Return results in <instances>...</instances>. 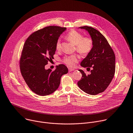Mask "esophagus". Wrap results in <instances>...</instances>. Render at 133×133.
<instances>
[{"label": "esophagus", "instance_id": "1", "mask_svg": "<svg viewBox=\"0 0 133 133\" xmlns=\"http://www.w3.org/2000/svg\"><path fill=\"white\" fill-rule=\"evenodd\" d=\"M74 69H72V68H69V72H71V71H74Z\"/></svg>", "mask_w": 133, "mask_h": 133}]
</instances>
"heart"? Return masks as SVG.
<instances>
[{
    "mask_svg": "<svg viewBox=\"0 0 133 133\" xmlns=\"http://www.w3.org/2000/svg\"><path fill=\"white\" fill-rule=\"evenodd\" d=\"M66 39L75 45L76 49L78 52L83 55L89 54L91 51L93 41L90 37H84L82 34L75 30H71L66 36ZM61 40L58 39L56 43V49L59 50L61 49ZM79 59V56L77 55L66 56L63 59V62L69 66L74 67Z\"/></svg>",
    "mask_w": 133,
    "mask_h": 133,
    "instance_id": "heart-1",
    "label": "heart"
}]
</instances>
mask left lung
I'll return each mask as SVG.
<instances>
[{
	"label": "left lung",
	"instance_id": "8db88e82",
	"mask_svg": "<svg viewBox=\"0 0 133 133\" xmlns=\"http://www.w3.org/2000/svg\"><path fill=\"white\" fill-rule=\"evenodd\" d=\"M85 29L93 41L91 51L81 63L83 68L91 70L86 74L82 70L81 80L77 85L81 90L90 95H96L104 92L111 83L115 72L114 52L105 37L96 29L88 26L79 27Z\"/></svg>",
	"mask_w": 133,
	"mask_h": 133
}]
</instances>
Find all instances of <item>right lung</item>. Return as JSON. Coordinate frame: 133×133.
Masks as SVG:
<instances>
[{"label":"right lung","mask_w":133,"mask_h":133,"mask_svg":"<svg viewBox=\"0 0 133 133\" xmlns=\"http://www.w3.org/2000/svg\"><path fill=\"white\" fill-rule=\"evenodd\" d=\"M66 29L58 26H48L32 33L26 40L20 59V69L25 83L36 94L45 96L56 91L61 77L68 72L64 64L55 70L45 66L52 60L56 51V43Z\"/></svg>","instance_id":"right-lung-1"}]
</instances>
